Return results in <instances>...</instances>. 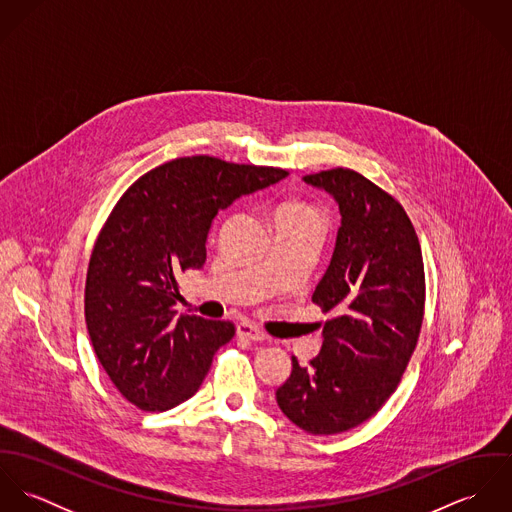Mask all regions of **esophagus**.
<instances>
[{
    "instance_id": "esophagus-1",
    "label": "esophagus",
    "mask_w": 512,
    "mask_h": 512,
    "mask_svg": "<svg viewBox=\"0 0 512 512\" xmlns=\"http://www.w3.org/2000/svg\"><path fill=\"white\" fill-rule=\"evenodd\" d=\"M236 335L242 339H248V341H264V337H266L256 325H252L248 321H240L236 325Z\"/></svg>"
}]
</instances>
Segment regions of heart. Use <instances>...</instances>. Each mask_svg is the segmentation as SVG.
Wrapping results in <instances>:
<instances>
[{"mask_svg": "<svg viewBox=\"0 0 512 512\" xmlns=\"http://www.w3.org/2000/svg\"><path fill=\"white\" fill-rule=\"evenodd\" d=\"M278 213H288V215H295V217L319 220V213H317L313 207L303 205V203H290V205H284Z\"/></svg>", "mask_w": 512, "mask_h": 512, "instance_id": "b5f03b06", "label": "heart"}]
</instances>
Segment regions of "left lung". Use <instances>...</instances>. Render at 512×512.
I'll use <instances>...</instances> for the list:
<instances>
[{"mask_svg":"<svg viewBox=\"0 0 512 512\" xmlns=\"http://www.w3.org/2000/svg\"><path fill=\"white\" fill-rule=\"evenodd\" d=\"M303 181L341 211L331 264L311 295L331 319L309 365L292 357L276 400L297 428L333 436L366 422L396 390L420 337L426 276L414 224L390 193L345 167Z\"/></svg>","mask_w":512,"mask_h":512,"instance_id":"obj_1","label":"left lung"}]
</instances>
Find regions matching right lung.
I'll return each mask as SVG.
<instances>
[{"label": "right lung", "mask_w": 512, "mask_h": 512, "mask_svg": "<svg viewBox=\"0 0 512 512\" xmlns=\"http://www.w3.org/2000/svg\"><path fill=\"white\" fill-rule=\"evenodd\" d=\"M288 175L191 155L147 171L120 197L90 254L84 317L100 365L128 402L165 412L199 390L236 329L230 321L177 317V280L205 264L219 211Z\"/></svg>", "instance_id": "1"}]
</instances>
